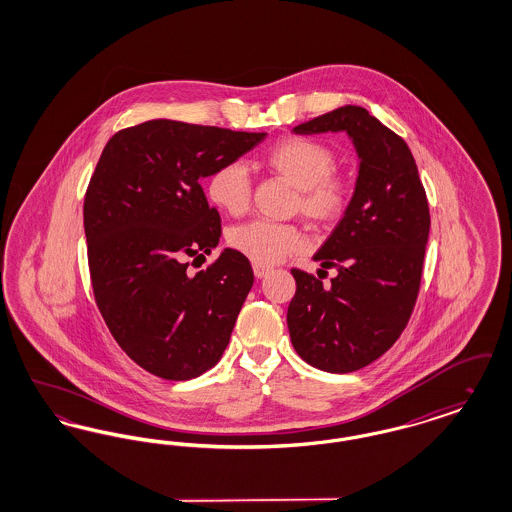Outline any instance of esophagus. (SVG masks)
Instances as JSON below:
<instances>
[{
    "instance_id": "1",
    "label": "esophagus",
    "mask_w": 512,
    "mask_h": 512,
    "mask_svg": "<svg viewBox=\"0 0 512 512\" xmlns=\"http://www.w3.org/2000/svg\"><path fill=\"white\" fill-rule=\"evenodd\" d=\"M270 270H272V268L265 267V265H259V263H255V265H253V274H255L257 278H265Z\"/></svg>"
}]
</instances>
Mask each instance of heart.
I'll use <instances>...</instances> for the list:
<instances>
[{"mask_svg": "<svg viewBox=\"0 0 512 512\" xmlns=\"http://www.w3.org/2000/svg\"><path fill=\"white\" fill-rule=\"evenodd\" d=\"M268 171L286 178L297 197L293 211L326 226L340 220L351 201L349 182L336 174V151L324 142L303 136L278 140L263 153ZM207 197L228 215H242L251 199V178L244 163L219 165L207 180ZM228 244L259 265H272L305 247L303 232L293 224L249 220L228 232Z\"/></svg>", "mask_w": 512, "mask_h": 512, "instance_id": "b5f03b06", "label": "heart"}]
</instances>
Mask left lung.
Segmentation results:
<instances>
[{
    "mask_svg": "<svg viewBox=\"0 0 512 512\" xmlns=\"http://www.w3.org/2000/svg\"><path fill=\"white\" fill-rule=\"evenodd\" d=\"M345 132L359 155L349 207L315 255L336 268L330 286L293 268L288 328L297 355L345 374L382 357L405 330L420 288L430 209L413 153L365 107L345 105L293 128Z\"/></svg>",
    "mask_w": 512,
    "mask_h": 512,
    "instance_id": "8db88e82",
    "label": "left lung"
}]
</instances>
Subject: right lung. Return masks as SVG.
Returning a JSON list of instances; mask_svg holds the SVG:
<instances>
[{"label": "right lung", "mask_w": 512, "mask_h": 512, "mask_svg": "<svg viewBox=\"0 0 512 512\" xmlns=\"http://www.w3.org/2000/svg\"><path fill=\"white\" fill-rule=\"evenodd\" d=\"M265 136L153 119L103 147L84 197L92 288L122 351L159 378L203 374L230 341L253 270L226 247L211 267L188 272L186 259L209 255L220 238L199 180Z\"/></svg>", "instance_id": "add662e5"}]
</instances>
